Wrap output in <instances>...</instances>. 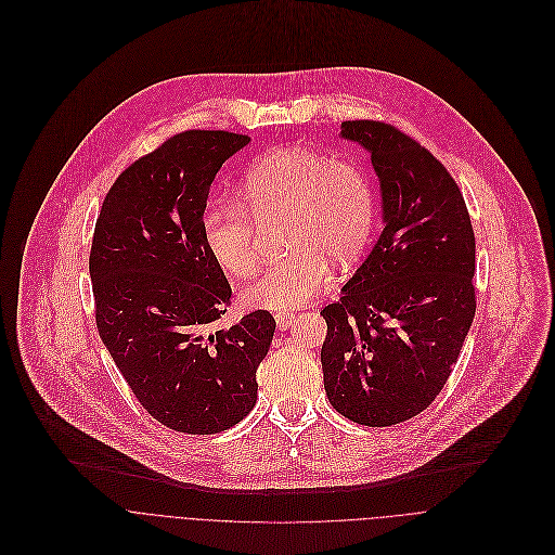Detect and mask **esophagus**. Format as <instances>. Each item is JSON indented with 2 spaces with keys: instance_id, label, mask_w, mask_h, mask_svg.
<instances>
[{
  "instance_id": "obj_1",
  "label": "esophagus",
  "mask_w": 555,
  "mask_h": 555,
  "mask_svg": "<svg viewBox=\"0 0 555 555\" xmlns=\"http://www.w3.org/2000/svg\"><path fill=\"white\" fill-rule=\"evenodd\" d=\"M295 321V314L293 312H278L275 314V323H278V330H288Z\"/></svg>"
}]
</instances>
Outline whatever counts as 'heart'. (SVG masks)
I'll return each instance as SVG.
<instances>
[{
    "instance_id": "1",
    "label": "heart",
    "mask_w": 555,
    "mask_h": 555,
    "mask_svg": "<svg viewBox=\"0 0 555 555\" xmlns=\"http://www.w3.org/2000/svg\"><path fill=\"white\" fill-rule=\"evenodd\" d=\"M238 201L203 211V241L214 260L245 278L258 267V223L284 218L282 260L269 264L241 299L251 310L286 312L317 297L327 267H354L374 232L376 194L367 172L308 149H278L245 172Z\"/></svg>"
}]
</instances>
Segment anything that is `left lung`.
<instances>
[{
  "label": "left lung",
  "mask_w": 555,
  "mask_h": 555,
  "mask_svg": "<svg viewBox=\"0 0 555 555\" xmlns=\"http://www.w3.org/2000/svg\"><path fill=\"white\" fill-rule=\"evenodd\" d=\"M372 157L383 232L365 262L321 310L330 404L365 426L424 411L447 385L475 317V232L455 179L389 125L344 122Z\"/></svg>",
  "instance_id": "8db88e82"
}]
</instances>
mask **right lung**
Segmentation results:
<instances>
[{
	"instance_id": "obj_1",
	"label": "right lung",
	"mask_w": 555,
	"mask_h": 555,
	"mask_svg": "<svg viewBox=\"0 0 555 555\" xmlns=\"http://www.w3.org/2000/svg\"><path fill=\"white\" fill-rule=\"evenodd\" d=\"M247 135L185 131L108 190L89 256L95 325L142 406L164 426L211 435L258 400L256 372L275 319L256 310L209 332L232 288L203 241L209 185Z\"/></svg>"
}]
</instances>
